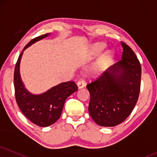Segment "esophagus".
Returning <instances> with one entry per match:
<instances>
[{
  "label": "esophagus",
  "instance_id": "34e87169",
  "mask_svg": "<svg viewBox=\"0 0 157 157\" xmlns=\"http://www.w3.org/2000/svg\"><path fill=\"white\" fill-rule=\"evenodd\" d=\"M77 86H78V89H82L83 87H84L85 86L84 81L82 80V79H79L78 82H77Z\"/></svg>",
  "mask_w": 157,
  "mask_h": 157
}]
</instances>
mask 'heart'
Returning a JSON list of instances; mask_svg holds the SVG:
<instances>
[{"instance_id":"b5f03b06","label":"heart","mask_w":157,"mask_h":157,"mask_svg":"<svg viewBox=\"0 0 157 157\" xmlns=\"http://www.w3.org/2000/svg\"><path fill=\"white\" fill-rule=\"evenodd\" d=\"M104 48H105V46L103 44H96L92 47V53L96 55V54L101 52L102 50H103ZM112 56H113L112 55V52L110 51L105 52V53L98 56V58L94 60V63L92 64V65L89 68V73L92 75H97L100 74V73L105 70L108 64L111 60Z\"/></svg>"}]
</instances>
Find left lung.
Wrapping results in <instances>:
<instances>
[{
  "instance_id": "8db88e82",
  "label": "left lung",
  "mask_w": 157,
  "mask_h": 157,
  "mask_svg": "<svg viewBox=\"0 0 157 157\" xmlns=\"http://www.w3.org/2000/svg\"><path fill=\"white\" fill-rule=\"evenodd\" d=\"M121 59L86 85L89 113L98 125L114 127L129 117L138 101L141 65L132 49L121 41Z\"/></svg>"
}]
</instances>
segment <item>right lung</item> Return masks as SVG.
Masks as SVG:
<instances>
[{"mask_svg": "<svg viewBox=\"0 0 157 157\" xmlns=\"http://www.w3.org/2000/svg\"><path fill=\"white\" fill-rule=\"evenodd\" d=\"M49 35L46 33L35 38L25 46L17 59L13 73L15 98L19 109L30 121L43 127L53 124L59 119L65 100L78 90L73 82L61 83L40 94L30 93L25 87L19 73V65L23 52L33 44Z\"/></svg>", "mask_w": 157, "mask_h": 157, "instance_id": "add662e5", "label": "right lung"}]
</instances>
